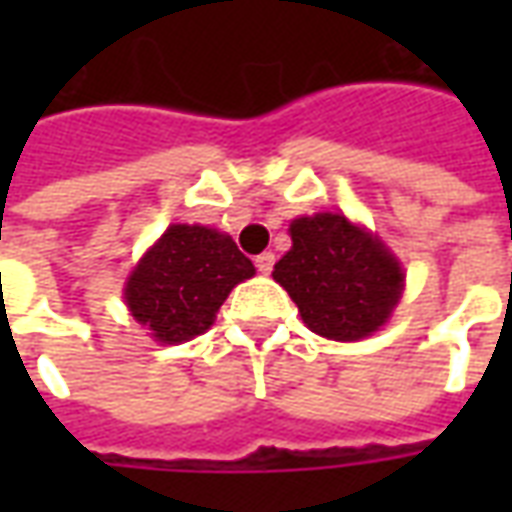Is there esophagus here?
Segmentation results:
<instances>
[{
  "mask_svg": "<svg viewBox=\"0 0 512 512\" xmlns=\"http://www.w3.org/2000/svg\"><path fill=\"white\" fill-rule=\"evenodd\" d=\"M255 266L260 274H268L274 268V252H263V255L255 257Z\"/></svg>",
  "mask_w": 512,
  "mask_h": 512,
  "instance_id": "obj_1",
  "label": "esophagus"
}]
</instances>
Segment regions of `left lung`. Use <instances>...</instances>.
<instances>
[{
  "label": "left lung",
  "mask_w": 512,
  "mask_h": 512,
  "mask_svg": "<svg viewBox=\"0 0 512 512\" xmlns=\"http://www.w3.org/2000/svg\"><path fill=\"white\" fill-rule=\"evenodd\" d=\"M290 252L274 279L296 301L301 321L337 343L378 332L403 296V266L343 213H315L290 222Z\"/></svg>",
  "instance_id": "obj_1"
}]
</instances>
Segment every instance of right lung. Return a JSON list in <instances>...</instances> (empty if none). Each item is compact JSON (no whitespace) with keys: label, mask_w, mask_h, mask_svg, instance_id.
<instances>
[{"label":"right lung","mask_w":512,"mask_h":512,"mask_svg":"<svg viewBox=\"0 0 512 512\" xmlns=\"http://www.w3.org/2000/svg\"><path fill=\"white\" fill-rule=\"evenodd\" d=\"M255 266L230 235L202 224H169L128 274L123 299L156 343L175 345L208 332L230 290Z\"/></svg>","instance_id":"add662e5"}]
</instances>
